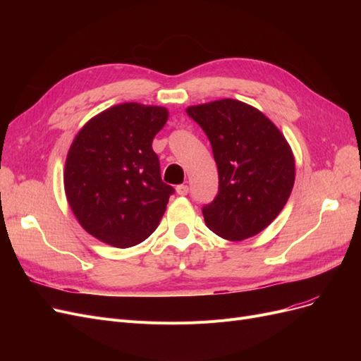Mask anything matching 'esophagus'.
Segmentation results:
<instances>
[{"mask_svg": "<svg viewBox=\"0 0 361 361\" xmlns=\"http://www.w3.org/2000/svg\"><path fill=\"white\" fill-rule=\"evenodd\" d=\"M176 192L179 195H187L188 194V185H178Z\"/></svg>", "mask_w": 361, "mask_h": 361, "instance_id": "34e87169", "label": "esophagus"}]
</instances>
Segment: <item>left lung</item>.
<instances>
[{
	"mask_svg": "<svg viewBox=\"0 0 361 361\" xmlns=\"http://www.w3.org/2000/svg\"><path fill=\"white\" fill-rule=\"evenodd\" d=\"M211 141L218 167V194L203 206L206 226L228 241L267 228L285 207L295 182L292 149L257 108L220 99L187 108Z\"/></svg>",
	"mask_w": 361,
	"mask_h": 361,
	"instance_id": "obj_1",
	"label": "left lung"
}]
</instances>
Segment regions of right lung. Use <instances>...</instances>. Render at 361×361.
<instances>
[{
    "mask_svg": "<svg viewBox=\"0 0 361 361\" xmlns=\"http://www.w3.org/2000/svg\"><path fill=\"white\" fill-rule=\"evenodd\" d=\"M169 110L126 102L92 117L73 138L64 166V192L76 220L117 248L143 243L166 212L173 187L161 179L152 141Z\"/></svg>",
    "mask_w": 361,
    "mask_h": 361,
    "instance_id": "right-lung-1",
    "label": "right lung"
}]
</instances>
